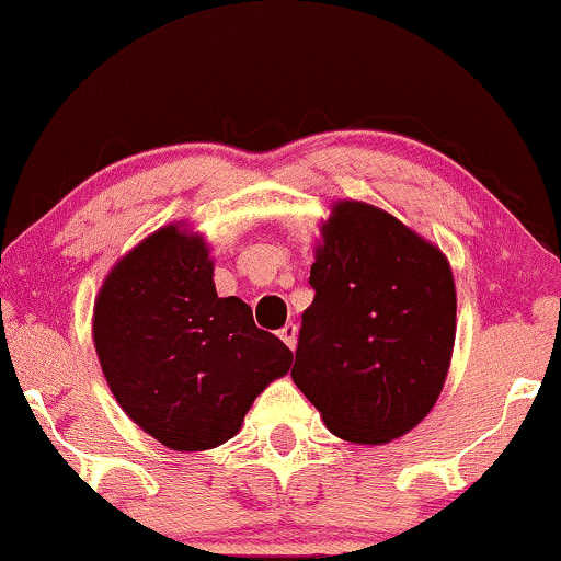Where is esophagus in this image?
Masks as SVG:
<instances>
[{
    "instance_id": "34e87169",
    "label": "esophagus",
    "mask_w": 561,
    "mask_h": 561,
    "mask_svg": "<svg viewBox=\"0 0 561 561\" xmlns=\"http://www.w3.org/2000/svg\"><path fill=\"white\" fill-rule=\"evenodd\" d=\"M278 335H280V341L294 351L296 348V337H299V328H296V324H286V328H283Z\"/></svg>"
}]
</instances>
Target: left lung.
I'll list each match as a JSON object with an SVG mask.
<instances>
[{"label":"left lung","instance_id":"left-lung-1","mask_svg":"<svg viewBox=\"0 0 561 561\" xmlns=\"http://www.w3.org/2000/svg\"><path fill=\"white\" fill-rule=\"evenodd\" d=\"M291 377L324 426L385 445L426 419L455 345L453 267L403 220L337 199L322 220Z\"/></svg>","mask_w":561,"mask_h":561}]
</instances>
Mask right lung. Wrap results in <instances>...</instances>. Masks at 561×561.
<instances>
[{
    "label": "right lung",
    "instance_id": "obj_1",
    "mask_svg": "<svg viewBox=\"0 0 561 561\" xmlns=\"http://www.w3.org/2000/svg\"><path fill=\"white\" fill-rule=\"evenodd\" d=\"M213 270L203 233L169 224L108 270L93 304L95 354L116 403L179 453L237 437L254 398L294 362L239 296L220 299Z\"/></svg>",
    "mask_w": 561,
    "mask_h": 561
}]
</instances>
